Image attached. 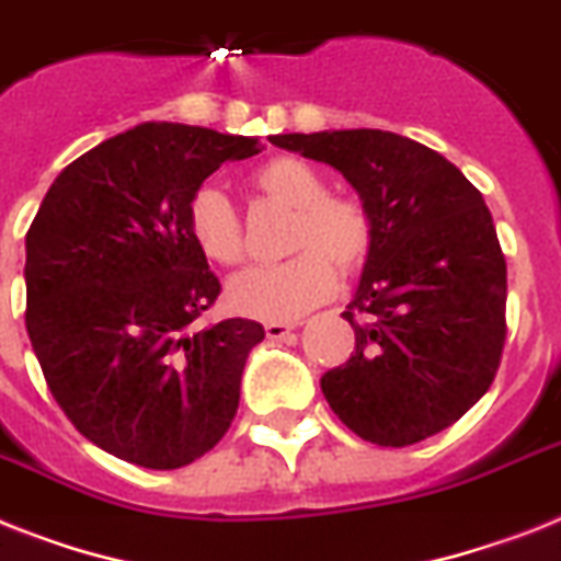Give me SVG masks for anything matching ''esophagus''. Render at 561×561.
<instances>
[{
  "label": "esophagus",
  "mask_w": 561,
  "mask_h": 561,
  "mask_svg": "<svg viewBox=\"0 0 561 561\" xmlns=\"http://www.w3.org/2000/svg\"><path fill=\"white\" fill-rule=\"evenodd\" d=\"M290 331H294V325H290V322H267L265 325L267 340H285Z\"/></svg>",
  "instance_id": "34e87169"
}]
</instances>
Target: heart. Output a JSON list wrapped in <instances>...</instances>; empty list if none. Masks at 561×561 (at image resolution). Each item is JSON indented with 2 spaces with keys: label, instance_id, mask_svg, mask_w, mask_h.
<instances>
[{
  "label": "heart",
  "instance_id": "b5f03b06",
  "mask_svg": "<svg viewBox=\"0 0 561 561\" xmlns=\"http://www.w3.org/2000/svg\"><path fill=\"white\" fill-rule=\"evenodd\" d=\"M250 186L267 202L294 209L288 250L296 256L282 265L241 271L227 285V305L256 320H296L334 294L336 273L354 276L366 265L375 221L359 198L328 193L322 172L294 154H279L256 167ZM186 221L209 262L239 265L244 259L241 218L221 190L202 186L190 202Z\"/></svg>",
  "mask_w": 561,
  "mask_h": 561
}]
</instances>
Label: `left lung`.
Here are the masks:
<instances>
[{"instance_id": "left-lung-1", "label": "left lung", "mask_w": 561, "mask_h": 561, "mask_svg": "<svg viewBox=\"0 0 561 561\" xmlns=\"http://www.w3.org/2000/svg\"><path fill=\"white\" fill-rule=\"evenodd\" d=\"M343 172L375 221L345 366L320 380L340 421L377 446L453 426L490 389L507 336V262L484 198L435 149L383 129L273 135Z\"/></svg>"}]
</instances>
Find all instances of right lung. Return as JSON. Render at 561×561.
I'll return each mask as SVG.
<instances>
[{
  "label": "right lung",
  "instance_id": "1",
  "mask_svg": "<svg viewBox=\"0 0 561 561\" xmlns=\"http://www.w3.org/2000/svg\"><path fill=\"white\" fill-rule=\"evenodd\" d=\"M256 138L140 123L54 178L25 236L31 345L80 435L121 461L178 470L225 438L265 328H198L218 276L190 233V202Z\"/></svg>",
  "mask_w": 561,
  "mask_h": 561
}]
</instances>
